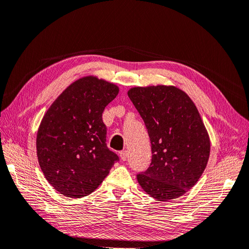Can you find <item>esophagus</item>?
<instances>
[{
	"mask_svg": "<svg viewBox=\"0 0 249 249\" xmlns=\"http://www.w3.org/2000/svg\"><path fill=\"white\" fill-rule=\"evenodd\" d=\"M119 155H121V159H122L123 161H125L126 159H127V157H128V153H127V151H125V150L122 151L121 153H119Z\"/></svg>",
	"mask_w": 249,
	"mask_h": 249,
	"instance_id": "obj_1",
	"label": "esophagus"
}]
</instances>
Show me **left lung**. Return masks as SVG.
Returning <instances> with one entry per match:
<instances>
[{"label":"left lung","instance_id":"8db88e82","mask_svg":"<svg viewBox=\"0 0 249 249\" xmlns=\"http://www.w3.org/2000/svg\"><path fill=\"white\" fill-rule=\"evenodd\" d=\"M151 142L152 160L137 175L143 190L158 201L184 195L203 174L211 140L194 102L174 86L135 87L128 90Z\"/></svg>","mask_w":249,"mask_h":249}]
</instances>
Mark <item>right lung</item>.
Instances as JSON below:
<instances>
[{"label": "right lung", "instance_id": "1", "mask_svg": "<svg viewBox=\"0 0 249 249\" xmlns=\"http://www.w3.org/2000/svg\"><path fill=\"white\" fill-rule=\"evenodd\" d=\"M116 85L89 75L69 85L45 113L36 135V155L49 184L66 197L94 192L118 156L106 145L105 107Z\"/></svg>", "mask_w": 249, "mask_h": 249}]
</instances>
